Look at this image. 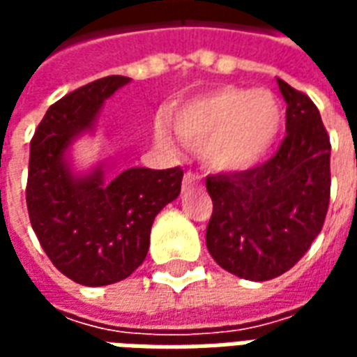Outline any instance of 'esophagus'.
Returning a JSON list of instances; mask_svg holds the SVG:
<instances>
[{"mask_svg":"<svg viewBox=\"0 0 357 357\" xmlns=\"http://www.w3.org/2000/svg\"><path fill=\"white\" fill-rule=\"evenodd\" d=\"M201 181V178L197 176V174H193V172H187L185 178H183V189H189V187L197 185Z\"/></svg>","mask_w":357,"mask_h":357,"instance_id":"obj_1","label":"esophagus"}]
</instances>
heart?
Here are the masks:
<instances>
[{"mask_svg": "<svg viewBox=\"0 0 357 357\" xmlns=\"http://www.w3.org/2000/svg\"><path fill=\"white\" fill-rule=\"evenodd\" d=\"M281 126V107L264 89L220 88L181 105L174 128L189 145H201L212 170H247L262 160ZM166 137L164 132H158Z\"/></svg>", "mask_w": 357, "mask_h": 357, "instance_id": "heart-1", "label": "heart"}]
</instances>
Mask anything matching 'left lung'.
Here are the masks:
<instances>
[{"label":"left lung","instance_id":"1","mask_svg":"<svg viewBox=\"0 0 357 357\" xmlns=\"http://www.w3.org/2000/svg\"><path fill=\"white\" fill-rule=\"evenodd\" d=\"M287 135L260 166L206 178V247L218 266L248 281L281 275L319 235L331 197V141L314 101L279 80Z\"/></svg>","mask_w":357,"mask_h":357}]
</instances>
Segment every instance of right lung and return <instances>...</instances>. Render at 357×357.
<instances>
[{
	"label": "right lung",
	"mask_w": 357,
	"mask_h": 357,
	"mask_svg": "<svg viewBox=\"0 0 357 357\" xmlns=\"http://www.w3.org/2000/svg\"><path fill=\"white\" fill-rule=\"evenodd\" d=\"M130 82L105 76L53 102L30 141L26 206L53 266L86 287L112 284L139 268L156 214L178 199L183 170L130 168L105 181L102 166L76 178L66 149L89 130L105 99Z\"/></svg>",
	"instance_id": "obj_1"
}]
</instances>
